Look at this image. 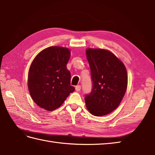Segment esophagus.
I'll use <instances>...</instances> for the list:
<instances>
[{"instance_id": "1", "label": "esophagus", "mask_w": 155, "mask_h": 155, "mask_svg": "<svg viewBox=\"0 0 155 155\" xmlns=\"http://www.w3.org/2000/svg\"><path fill=\"white\" fill-rule=\"evenodd\" d=\"M81 87L80 86V85H77V86L75 87V90L77 91V92H78V91H81Z\"/></svg>"}]
</instances>
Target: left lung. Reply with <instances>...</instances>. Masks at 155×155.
Returning <instances> with one entry per match:
<instances>
[{
  "label": "left lung",
  "mask_w": 155,
  "mask_h": 155,
  "mask_svg": "<svg viewBox=\"0 0 155 155\" xmlns=\"http://www.w3.org/2000/svg\"><path fill=\"white\" fill-rule=\"evenodd\" d=\"M93 88L85 95L90 113L97 117L110 113L118 107L127 91L128 77L124 64L105 49L87 48Z\"/></svg>",
  "instance_id": "8db88e82"
}]
</instances>
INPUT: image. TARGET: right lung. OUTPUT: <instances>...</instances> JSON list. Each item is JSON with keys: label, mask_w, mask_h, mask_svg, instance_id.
Returning a JSON list of instances; mask_svg holds the SVG:
<instances>
[{"label": "right lung", "mask_w": 155, "mask_h": 155, "mask_svg": "<svg viewBox=\"0 0 155 155\" xmlns=\"http://www.w3.org/2000/svg\"><path fill=\"white\" fill-rule=\"evenodd\" d=\"M71 57L67 48L51 47L39 52L28 71V87L35 103L41 108L57 109L74 91L67 64Z\"/></svg>", "instance_id": "add662e5"}]
</instances>
